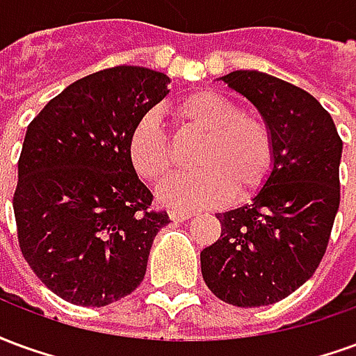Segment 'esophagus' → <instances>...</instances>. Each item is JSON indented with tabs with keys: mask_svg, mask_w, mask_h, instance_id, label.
Returning a JSON list of instances; mask_svg holds the SVG:
<instances>
[{
	"mask_svg": "<svg viewBox=\"0 0 356 356\" xmlns=\"http://www.w3.org/2000/svg\"><path fill=\"white\" fill-rule=\"evenodd\" d=\"M170 217L173 221H186V219L193 217V213H191V211H185V209H171Z\"/></svg>",
	"mask_w": 356,
	"mask_h": 356,
	"instance_id": "34e87169",
	"label": "esophagus"
}]
</instances>
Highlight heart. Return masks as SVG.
Masks as SVG:
<instances>
[{"instance_id": "heart-1", "label": "heart", "mask_w": 356, "mask_h": 356, "mask_svg": "<svg viewBox=\"0 0 356 356\" xmlns=\"http://www.w3.org/2000/svg\"><path fill=\"white\" fill-rule=\"evenodd\" d=\"M179 124L198 131L204 140L194 165L158 188V198L171 208L219 206L234 194L244 198L261 188L275 162V140L259 116L242 112L236 102L213 91H198L177 106ZM129 162L137 175L156 183L171 170V143L160 118L148 112L133 125L127 140Z\"/></svg>"}]
</instances>
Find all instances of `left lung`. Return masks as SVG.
Returning a JSON list of instances; mask_svg holds the SVG:
<instances>
[{
    "mask_svg": "<svg viewBox=\"0 0 356 356\" xmlns=\"http://www.w3.org/2000/svg\"><path fill=\"white\" fill-rule=\"evenodd\" d=\"M221 80L261 112L275 162L252 204L217 213L221 236L202 250V276L229 305H270L305 284L326 254L343 143L328 110L301 88L257 70Z\"/></svg>",
    "mask_w": 356,
    "mask_h": 356,
    "instance_id": "8db88e82",
    "label": "left lung"
}]
</instances>
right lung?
Segmentation results:
<instances>
[{
  "instance_id": "add662e5",
  "label": "right lung",
  "mask_w": 356,
  "mask_h": 356,
  "mask_svg": "<svg viewBox=\"0 0 356 356\" xmlns=\"http://www.w3.org/2000/svg\"><path fill=\"white\" fill-rule=\"evenodd\" d=\"M168 83L140 66L106 68L74 81L28 125L13 196L20 252L74 305L129 296L170 223L127 152L133 125L170 93Z\"/></svg>"
}]
</instances>
